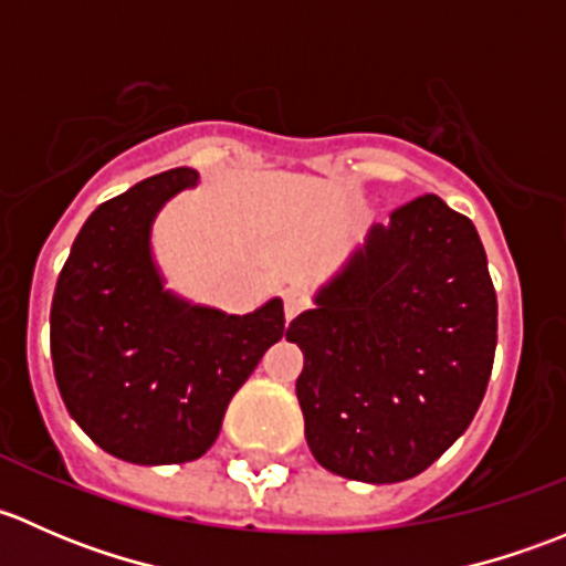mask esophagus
Here are the masks:
<instances>
[{
    "label": "esophagus",
    "instance_id": "1",
    "mask_svg": "<svg viewBox=\"0 0 566 566\" xmlns=\"http://www.w3.org/2000/svg\"><path fill=\"white\" fill-rule=\"evenodd\" d=\"M304 310H306L304 293H298V290H287V293H284V317H287V323L298 317Z\"/></svg>",
    "mask_w": 566,
    "mask_h": 566
}]
</instances>
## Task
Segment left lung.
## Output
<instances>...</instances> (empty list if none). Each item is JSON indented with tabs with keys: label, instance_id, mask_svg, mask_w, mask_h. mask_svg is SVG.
Here are the masks:
<instances>
[{
	"label": "left lung",
	"instance_id": "8db88e82",
	"mask_svg": "<svg viewBox=\"0 0 566 566\" xmlns=\"http://www.w3.org/2000/svg\"><path fill=\"white\" fill-rule=\"evenodd\" d=\"M499 304L471 219L427 193L373 224L290 323L306 443L325 471L405 482L441 458L482 405Z\"/></svg>",
	"mask_w": 566,
	"mask_h": 566
}]
</instances>
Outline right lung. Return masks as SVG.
<instances>
[{
	"instance_id": "obj_1",
	"label": "right lung",
	"mask_w": 566,
	"mask_h": 566,
	"mask_svg": "<svg viewBox=\"0 0 566 566\" xmlns=\"http://www.w3.org/2000/svg\"><path fill=\"white\" fill-rule=\"evenodd\" d=\"M197 186V169H169L95 208L51 301V361L67 413L136 465L202 458L230 399L284 334L282 298L227 315L167 287L153 224Z\"/></svg>"
}]
</instances>
